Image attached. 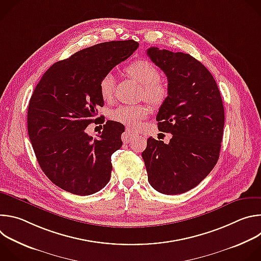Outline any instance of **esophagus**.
Masks as SVG:
<instances>
[{
  "label": "esophagus",
  "mask_w": 261,
  "mask_h": 261,
  "mask_svg": "<svg viewBox=\"0 0 261 261\" xmlns=\"http://www.w3.org/2000/svg\"><path fill=\"white\" fill-rule=\"evenodd\" d=\"M136 136V134H135V132H133L132 130H130V129H126L125 130V133H124V140H125V142H127V141H129V140H131L132 138H134Z\"/></svg>",
  "instance_id": "34e87169"
}]
</instances>
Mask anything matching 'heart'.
<instances>
[{
    "label": "heart",
    "mask_w": 261,
    "mask_h": 261,
    "mask_svg": "<svg viewBox=\"0 0 261 261\" xmlns=\"http://www.w3.org/2000/svg\"><path fill=\"white\" fill-rule=\"evenodd\" d=\"M125 73L128 77L142 86L140 96L154 105L162 104L167 98L168 87L166 83L159 79V71L151 62L144 59L134 61L125 69ZM99 91L104 101L108 102L113 99L115 93V77L113 74L107 73L101 79ZM148 110L150 109L145 104L121 105L111 111L110 118L117 123L136 129L148 115Z\"/></svg>",
    "instance_id": "heart-1"
}]
</instances>
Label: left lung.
I'll use <instances>...</instances> for the list:
<instances>
[{
    "mask_svg": "<svg viewBox=\"0 0 261 261\" xmlns=\"http://www.w3.org/2000/svg\"><path fill=\"white\" fill-rule=\"evenodd\" d=\"M146 55L167 76L168 96L157 115L158 129L172 134L169 143L147 139L141 156L152 187L167 195L185 193L218 162L224 106L211 72L195 58L150 47Z\"/></svg>",
    "mask_w": 261,
    "mask_h": 261,
    "instance_id": "8db88e82",
    "label": "left lung"
}]
</instances>
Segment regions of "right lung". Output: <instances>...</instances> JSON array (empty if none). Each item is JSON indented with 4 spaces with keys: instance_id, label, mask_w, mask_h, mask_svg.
<instances>
[{
    "instance_id": "right-lung-1",
    "label": "right lung",
    "mask_w": 261,
    "mask_h": 261,
    "mask_svg": "<svg viewBox=\"0 0 261 261\" xmlns=\"http://www.w3.org/2000/svg\"><path fill=\"white\" fill-rule=\"evenodd\" d=\"M134 40L103 42L55 63L30 99L28 133L42 171L61 189L94 194L109 181L111 155L122 146L125 127L107 121L98 139L86 133L103 106L99 83L138 47ZM100 119H103L101 117Z\"/></svg>"
}]
</instances>
